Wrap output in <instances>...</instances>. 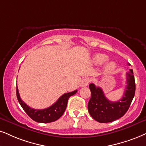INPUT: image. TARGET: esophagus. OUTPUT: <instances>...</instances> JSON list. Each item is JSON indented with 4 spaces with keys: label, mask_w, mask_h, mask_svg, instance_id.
Returning a JSON list of instances; mask_svg holds the SVG:
<instances>
[{
    "label": "esophagus",
    "mask_w": 146,
    "mask_h": 146,
    "mask_svg": "<svg viewBox=\"0 0 146 146\" xmlns=\"http://www.w3.org/2000/svg\"><path fill=\"white\" fill-rule=\"evenodd\" d=\"M90 82V79L89 78H88V77H86V78H84L82 81V82H81V86H82V87L87 86L88 84H89Z\"/></svg>",
    "instance_id": "1"
}]
</instances>
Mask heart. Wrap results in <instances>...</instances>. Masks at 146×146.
I'll list each match as a JSON object with an SVG mask.
<instances>
[{"mask_svg":"<svg viewBox=\"0 0 146 146\" xmlns=\"http://www.w3.org/2000/svg\"><path fill=\"white\" fill-rule=\"evenodd\" d=\"M108 59V56L104 54H97L94 56V61L96 64H102ZM116 64L114 62H109L106 66V71H112L115 69Z\"/></svg>","mask_w":146,"mask_h":146,"instance_id":"heart-1","label":"heart"}]
</instances>
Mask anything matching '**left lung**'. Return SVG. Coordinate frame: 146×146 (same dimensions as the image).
Listing matches in <instances>:
<instances>
[{
    "instance_id": "8db88e82",
    "label": "left lung",
    "mask_w": 146,
    "mask_h": 146,
    "mask_svg": "<svg viewBox=\"0 0 146 146\" xmlns=\"http://www.w3.org/2000/svg\"><path fill=\"white\" fill-rule=\"evenodd\" d=\"M127 86L122 98L111 102L104 96L102 89L90 84L91 98L88 102V111L91 117L99 123H110L122 117L126 113L135 96V83L133 71L130 69L126 74Z\"/></svg>"
}]
</instances>
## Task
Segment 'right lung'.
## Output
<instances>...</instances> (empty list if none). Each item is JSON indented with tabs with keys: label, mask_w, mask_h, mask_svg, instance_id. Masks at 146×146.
I'll use <instances>...</instances> for the list:
<instances>
[{
	"label": "right lung",
	"mask_w": 146,
	"mask_h": 146,
	"mask_svg": "<svg viewBox=\"0 0 146 146\" xmlns=\"http://www.w3.org/2000/svg\"><path fill=\"white\" fill-rule=\"evenodd\" d=\"M77 90L69 92V93L64 94L62 95L58 100L48 108H44V109H34L27 106L25 102L21 99L19 96L18 88H16V94L17 98L19 101L20 105H21L23 109L25 110L26 114L29 116L31 119L36 121L38 123H48L58 120L65 111L67 108L68 100L71 96L75 94Z\"/></svg>",
	"instance_id": "obj_1"
}]
</instances>
